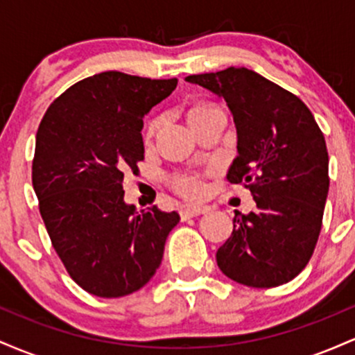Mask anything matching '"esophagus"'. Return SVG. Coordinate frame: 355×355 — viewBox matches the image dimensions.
Masks as SVG:
<instances>
[{"label":"esophagus","instance_id":"esophagus-1","mask_svg":"<svg viewBox=\"0 0 355 355\" xmlns=\"http://www.w3.org/2000/svg\"><path fill=\"white\" fill-rule=\"evenodd\" d=\"M207 210H209L207 207H187V209L180 210V218L183 220V222H185V220L198 217V215L205 214Z\"/></svg>","mask_w":355,"mask_h":355}]
</instances>
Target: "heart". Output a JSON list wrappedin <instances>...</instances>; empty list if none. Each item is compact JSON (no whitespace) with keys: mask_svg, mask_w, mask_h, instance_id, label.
I'll use <instances>...</instances> for the list:
<instances>
[{"mask_svg":"<svg viewBox=\"0 0 355 355\" xmlns=\"http://www.w3.org/2000/svg\"><path fill=\"white\" fill-rule=\"evenodd\" d=\"M209 108H211V107H209V105L191 108L189 112V116L197 115V113L205 112V110H209ZM160 123H162V120H158V118L157 120L150 121L148 130H146V135L152 137L153 133L158 130ZM172 187L182 195V197H185V198H200L203 195V191H205V185H203L202 178L198 177V175H178V177H175L172 180Z\"/></svg>","mask_w":355,"mask_h":355,"instance_id":"obj_1","label":"heart"}]
</instances>
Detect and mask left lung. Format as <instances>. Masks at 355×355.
<instances>
[{"label": "left lung", "instance_id": "left-lung-1", "mask_svg": "<svg viewBox=\"0 0 355 355\" xmlns=\"http://www.w3.org/2000/svg\"><path fill=\"white\" fill-rule=\"evenodd\" d=\"M229 105L237 128V158L227 180L243 183L257 211L235 215L217 250L220 270L247 287L291 282L315 248L329 193V153L311 110L247 68L190 75Z\"/></svg>", "mask_w": 355, "mask_h": 355}]
</instances>
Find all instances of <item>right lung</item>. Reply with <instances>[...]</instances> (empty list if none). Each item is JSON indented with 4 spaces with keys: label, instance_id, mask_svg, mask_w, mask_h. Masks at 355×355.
Here are the masks:
<instances>
[{
    "label": "right lung",
    "instance_id": "1",
    "mask_svg": "<svg viewBox=\"0 0 355 355\" xmlns=\"http://www.w3.org/2000/svg\"><path fill=\"white\" fill-rule=\"evenodd\" d=\"M103 71L50 105L38 132L33 189L53 248L70 277L96 297L137 292L160 267L177 211L138 214L123 200V173L144 160V116L177 88Z\"/></svg>",
    "mask_w": 355,
    "mask_h": 355
}]
</instances>
